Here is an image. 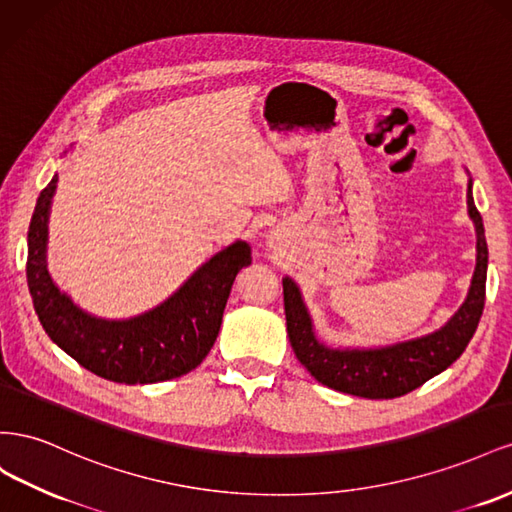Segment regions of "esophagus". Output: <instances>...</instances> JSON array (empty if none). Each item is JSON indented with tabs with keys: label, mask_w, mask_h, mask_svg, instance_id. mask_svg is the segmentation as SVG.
Here are the masks:
<instances>
[{
	"label": "esophagus",
	"mask_w": 512,
	"mask_h": 512,
	"mask_svg": "<svg viewBox=\"0 0 512 512\" xmlns=\"http://www.w3.org/2000/svg\"><path fill=\"white\" fill-rule=\"evenodd\" d=\"M276 240H279V233H272V238H270V244H272V242H276Z\"/></svg>",
	"instance_id": "obj_1"
}]
</instances>
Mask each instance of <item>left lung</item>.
<instances>
[{
    "label": "left lung",
    "mask_w": 512,
    "mask_h": 512,
    "mask_svg": "<svg viewBox=\"0 0 512 512\" xmlns=\"http://www.w3.org/2000/svg\"><path fill=\"white\" fill-rule=\"evenodd\" d=\"M467 214L476 229V268L470 289L455 315L442 328L422 337L382 347H328L317 339L298 283L285 276L283 298L289 343L317 382L354 397L394 399L440 375L465 352L485 309L489 264L485 225L474 203L472 178H467Z\"/></svg>",
    "instance_id": "1"
}]
</instances>
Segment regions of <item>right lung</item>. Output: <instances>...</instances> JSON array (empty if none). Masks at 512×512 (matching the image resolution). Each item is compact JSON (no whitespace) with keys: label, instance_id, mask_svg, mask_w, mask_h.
Returning a JSON list of instances; mask_svg holds the SVG:
<instances>
[{"label":"right lung","instance_id":"obj_1","mask_svg":"<svg viewBox=\"0 0 512 512\" xmlns=\"http://www.w3.org/2000/svg\"><path fill=\"white\" fill-rule=\"evenodd\" d=\"M57 173L40 193L27 231V287L42 328L83 369L118 384H154L203 362L221 330L231 285L251 266V246L236 240L201 264L154 309L128 319L83 311L47 270L49 214Z\"/></svg>","mask_w":512,"mask_h":512}]
</instances>
